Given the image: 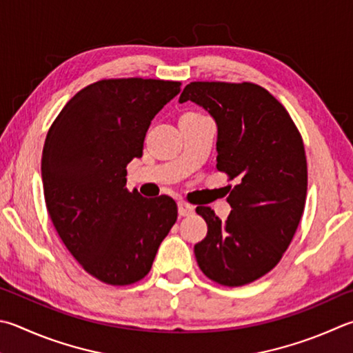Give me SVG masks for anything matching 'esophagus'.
I'll list each match as a JSON object with an SVG mask.
<instances>
[{"instance_id": "34e87169", "label": "esophagus", "mask_w": 353, "mask_h": 353, "mask_svg": "<svg viewBox=\"0 0 353 353\" xmlns=\"http://www.w3.org/2000/svg\"><path fill=\"white\" fill-rule=\"evenodd\" d=\"M177 207H179V214H181V216H190V214L194 213L193 205H190L188 202H185V201L179 202Z\"/></svg>"}]
</instances>
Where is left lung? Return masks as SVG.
I'll use <instances>...</instances> for the list:
<instances>
[{"instance_id": "8db88e82", "label": "left lung", "mask_w": 353, "mask_h": 353, "mask_svg": "<svg viewBox=\"0 0 353 353\" xmlns=\"http://www.w3.org/2000/svg\"><path fill=\"white\" fill-rule=\"evenodd\" d=\"M187 100L213 115L216 168L236 182L225 221L196 208L208 225L196 261L214 283L245 285L276 267L296 233L307 196L303 137L285 108L254 83L191 81L179 99Z\"/></svg>"}]
</instances>
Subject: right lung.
<instances>
[{"label":"right lung","instance_id":"right-lung-1","mask_svg":"<svg viewBox=\"0 0 353 353\" xmlns=\"http://www.w3.org/2000/svg\"><path fill=\"white\" fill-rule=\"evenodd\" d=\"M181 85L139 77L95 81L49 128L41 157L48 213L83 270L105 284L143 279L177 219L172 197L128 191L126 165L142 157L151 120Z\"/></svg>","mask_w":353,"mask_h":353}]
</instances>
